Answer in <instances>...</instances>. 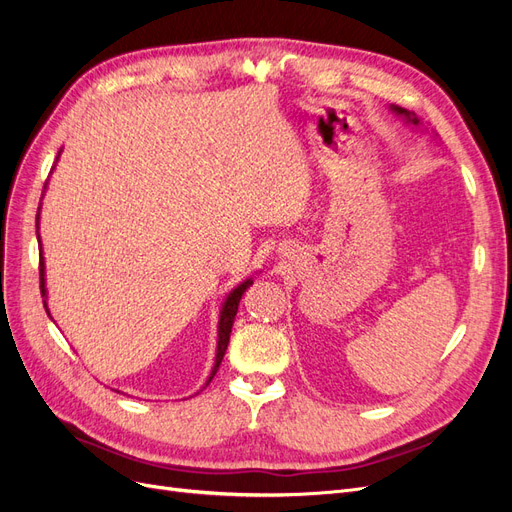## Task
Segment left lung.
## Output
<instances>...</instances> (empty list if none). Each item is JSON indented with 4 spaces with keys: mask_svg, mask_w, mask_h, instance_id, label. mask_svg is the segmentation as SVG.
Segmentation results:
<instances>
[{
    "mask_svg": "<svg viewBox=\"0 0 512 512\" xmlns=\"http://www.w3.org/2000/svg\"><path fill=\"white\" fill-rule=\"evenodd\" d=\"M391 108H393V111H395L397 115H404L408 121H412V123H414V126H418V119H416L414 115H410V113L406 111V108H399V106H391Z\"/></svg>",
    "mask_w": 512,
    "mask_h": 512,
    "instance_id": "8db88e82",
    "label": "left lung"
}]
</instances>
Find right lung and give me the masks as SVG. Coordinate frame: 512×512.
<instances>
[{"label":"right lung","mask_w":512,"mask_h":512,"mask_svg":"<svg viewBox=\"0 0 512 512\" xmlns=\"http://www.w3.org/2000/svg\"><path fill=\"white\" fill-rule=\"evenodd\" d=\"M57 158H59V156H57ZM38 211H40V207H38ZM38 215H40V213H38ZM36 222H38V218H36ZM36 226H38V224H36ZM36 232H38V230H36ZM38 245L42 247L40 235H38ZM252 284H254L252 277H250V280L241 282L235 290H232V292L228 294L224 305H222L220 327H218V352H215V365H213V369H211V376H209L207 384L213 380L215 371H218V367H220V363H222V359H224L226 348H228V339H230V331H232V322H235V316H237V312H239V301H241V297H243V292H245L247 288H250ZM40 292H42V297L46 299V288H44V260H42V254H40ZM44 309H46V314H49V307H46V301H44Z\"/></svg>","instance_id":"obj_1"}]
</instances>
